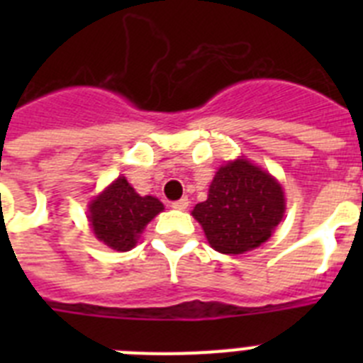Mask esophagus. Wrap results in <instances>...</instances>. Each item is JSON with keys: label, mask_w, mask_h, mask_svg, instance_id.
<instances>
[{"label": "esophagus", "mask_w": 363, "mask_h": 363, "mask_svg": "<svg viewBox=\"0 0 363 363\" xmlns=\"http://www.w3.org/2000/svg\"><path fill=\"white\" fill-rule=\"evenodd\" d=\"M171 207L176 211H185L189 207V200L187 198H182V200H178V201H172Z\"/></svg>", "instance_id": "1"}]
</instances>
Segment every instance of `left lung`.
<instances>
[{
	"label": "left lung",
	"mask_w": 363,
	"mask_h": 363,
	"mask_svg": "<svg viewBox=\"0 0 363 363\" xmlns=\"http://www.w3.org/2000/svg\"><path fill=\"white\" fill-rule=\"evenodd\" d=\"M284 213L281 185L243 156L218 169L207 200L192 209L211 247L221 255H243L267 242Z\"/></svg>",
	"instance_id": "left-lung-1"
}]
</instances>
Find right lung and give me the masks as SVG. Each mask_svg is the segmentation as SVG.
I'll return each instance as SVG.
<instances>
[{"mask_svg": "<svg viewBox=\"0 0 363 363\" xmlns=\"http://www.w3.org/2000/svg\"><path fill=\"white\" fill-rule=\"evenodd\" d=\"M163 203L154 196H140L133 185L120 176L89 205L92 233L114 251H130L140 234Z\"/></svg>", "mask_w": 363, "mask_h": 363, "instance_id": "right-lung-1", "label": "right lung"}]
</instances>
